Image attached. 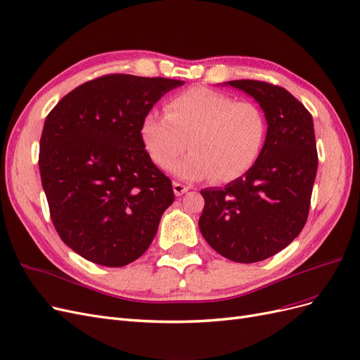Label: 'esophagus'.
I'll use <instances>...</instances> for the list:
<instances>
[{"mask_svg": "<svg viewBox=\"0 0 360 360\" xmlns=\"http://www.w3.org/2000/svg\"><path fill=\"white\" fill-rule=\"evenodd\" d=\"M172 189H174V193H176L177 197H180V195H183L184 192L189 191V186H184V184H181L179 181H174L172 183Z\"/></svg>", "mask_w": 360, "mask_h": 360, "instance_id": "obj_1", "label": "esophagus"}]
</instances>
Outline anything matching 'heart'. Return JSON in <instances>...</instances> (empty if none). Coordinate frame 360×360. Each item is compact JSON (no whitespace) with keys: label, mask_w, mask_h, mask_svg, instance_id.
<instances>
[{"label":"heart","mask_w":360,"mask_h":360,"mask_svg":"<svg viewBox=\"0 0 360 360\" xmlns=\"http://www.w3.org/2000/svg\"><path fill=\"white\" fill-rule=\"evenodd\" d=\"M167 114L148 112L141 122V139L148 156L162 169L176 167L180 177L217 183L240 179L252 168L264 146L267 122L254 102L207 86L174 94Z\"/></svg>","instance_id":"b5f03b06"}]
</instances>
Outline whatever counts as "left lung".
I'll list each match as a JSON object with an SVG mask.
<instances>
[{
    "label": "left lung",
    "mask_w": 360,
    "mask_h": 360,
    "mask_svg": "<svg viewBox=\"0 0 360 360\" xmlns=\"http://www.w3.org/2000/svg\"><path fill=\"white\" fill-rule=\"evenodd\" d=\"M264 111L263 150L245 176L224 189L201 191L200 231L217 254L257 263L287 248L308 219L319 156L312 115L282 86L252 79L225 82Z\"/></svg>",
    "instance_id": "1"
}]
</instances>
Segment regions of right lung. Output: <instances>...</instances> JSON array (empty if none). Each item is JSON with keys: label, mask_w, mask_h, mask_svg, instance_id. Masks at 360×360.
I'll use <instances>...</instances> for the list:
<instances>
[{"label": "right lung", "mask_w": 360, "mask_h": 360, "mask_svg": "<svg viewBox=\"0 0 360 360\" xmlns=\"http://www.w3.org/2000/svg\"><path fill=\"white\" fill-rule=\"evenodd\" d=\"M183 81L105 75L76 86L48 114L39 168L53 226L76 254L123 267L153 242L174 201L148 156L141 122Z\"/></svg>", "instance_id": "1"}]
</instances>
